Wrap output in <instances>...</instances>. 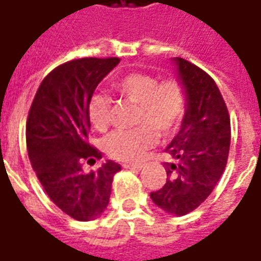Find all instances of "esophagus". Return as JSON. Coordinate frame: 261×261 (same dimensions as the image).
I'll return each mask as SVG.
<instances>
[{
  "label": "esophagus",
  "instance_id": "esophagus-1",
  "mask_svg": "<svg viewBox=\"0 0 261 261\" xmlns=\"http://www.w3.org/2000/svg\"><path fill=\"white\" fill-rule=\"evenodd\" d=\"M124 169H133V170H141L142 165L141 164H124L123 165Z\"/></svg>",
  "mask_w": 261,
  "mask_h": 261
}]
</instances>
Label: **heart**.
<instances>
[{"label":"heart","mask_w":261,"mask_h":261,"mask_svg":"<svg viewBox=\"0 0 261 261\" xmlns=\"http://www.w3.org/2000/svg\"><path fill=\"white\" fill-rule=\"evenodd\" d=\"M114 93L138 105L134 130L110 133L103 140V149L120 162H136L156 144L159 136L169 137L185 117L187 95L179 80H158L147 72H128L112 82ZM112 99L105 93H93L86 106L88 119L96 130H106L110 123Z\"/></svg>","instance_id":"heart-1"}]
</instances>
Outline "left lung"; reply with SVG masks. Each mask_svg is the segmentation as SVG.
Returning a JSON list of instances; mask_svg holds the SVG:
<instances>
[{
    "label": "left lung",
    "instance_id": "1",
    "mask_svg": "<svg viewBox=\"0 0 261 261\" xmlns=\"http://www.w3.org/2000/svg\"><path fill=\"white\" fill-rule=\"evenodd\" d=\"M185 85L187 108L177 136L166 147V183L151 193L152 201L172 215H186L205 201L224 173L230 145V120L224 97L210 75L175 59Z\"/></svg>",
    "mask_w": 261,
    "mask_h": 261
}]
</instances>
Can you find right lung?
<instances>
[{"instance_id": "obj_1", "label": "right lung", "mask_w": 261, "mask_h": 261, "mask_svg": "<svg viewBox=\"0 0 261 261\" xmlns=\"http://www.w3.org/2000/svg\"><path fill=\"white\" fill-rule=\"evenodd\" d=\"M119 63L117 57H86L56 67L42 81L28 114L32 168L50 200L76 221H91L106 210L113 176L121 170L113 161L84 170L85 162L102 159V152L88 142V100Z\"/></svg>"}]
</instances>
